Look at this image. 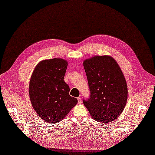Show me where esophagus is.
<instances>
[{"label": "esophagus", "mask_w": 155, "mask_h": 155, "mask_svg": "<svg viewBox=\"0 0 155 155\" xmlns=\"http://www.w3.org/2000/svg\"><path fill=\"white\" fill-rule=\"evenodd\" d=\"M77 100H78V103L79 104H81V103H82V100H81V98H80V97H78V98H77Z\"/></svg>", "instance_id": "34e87169"}]
</instances>
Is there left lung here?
<instances>
[{
  "instance_id": "8db88e82",
  "label": "left lung",
  "mask_w": 155,
  "mask_h": 155,
  "mask_svg": "<svg viewBox=\"0 0 155 155\" xmlns=\"http://www.w3.org/2000/svg\"><path fill=\"white\" fill-rule=\"evenodd\" d=\"M90 91L84 104L93 119L107 123L123 112L127 100V86L116 61L108 56H95L84 60Z\"/></svg>"
}]
</instances>
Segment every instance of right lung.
<instances>
[{"mask_svg": "<svg viewBox=\"0 0 155 155\" xmlns=\"http://www.w3.org/2000/svg\"><path fill=\"white\" fill-rule=\"evenodd\" d=\"M67 66V61L61 58L43 60L31 76L29 94L32 106L48 123L60 122L77 104V99L70 95V87L64 80Z\"/></svg>", "mask_w": 155, "mask_h": 155, "instance_id": "right-lung-1", "label": "right lung"}]
</instances>
